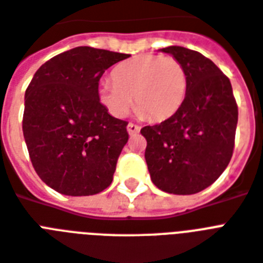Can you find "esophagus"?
Masks as SVG:
<instances>
[{
	"label": "esophagus",
	"instance_id": "esophagus-1",
	"mask_svg": "<svg viewBox=\"0 0 263 263\" xmlns=\"http://www.w3.org/2000/svg\"><path fill=\"white\" fill-rule=\"evenodd\" d=\"M127 131H128V134H129V135H136V134L140 131V127H139V125H136V124H134V123H129L127 125Z\"/></svg>",
	"mask_w": 263,
	"mask_h": 263
}]
</instances>
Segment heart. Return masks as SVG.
<instances>
[{
  "mask_svg": "<svg viewBox=\"0 0 263 263\" xmlns=\"http://www.w3.org/2000/svg\"><path fill=\"white\" fill-rule=\"evenodd\" d=\"M111 80L98 84L97 95L102 106L116 119H123L132 106V97L140 117L162 121L183 105L187 75L173 57L139 54L116 65Z\"/></svg>",
  "mask_w": 263,
  "mask_h": 263,
  "instance_id": "heart-1",
  "label": "heart"
}]
</instances>
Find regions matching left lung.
<instances>
[{
	"label": "left lung",
	"mask_w": 263,
	"mask_h": 263,
	"mask_svg": "<svg viewBox=\"0 0 263 263\" xmlns=\"http://www.w3.org/2000/svg\"><path fill=\"white\" fill-rule=\"evenodd\" d=\"M183 65V105L161 124L140 134L152 181L169 194L191 195L212 185L228 166L235 147L237 105L232 86L212 60L187 47L161 49Z\"/></svg>",
	"instance_id": "left-lung-1"
}]
</instances>
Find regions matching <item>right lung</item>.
<instances>
[{"label": "right lung", "mask_w": 263, "mask_h": 263, "mask_svg": "<svg viewBox=\"0 0 263 263\" xmlns=\"http://www.w3.org/2000/svg\"><path fill=\"white\" fill-rule=\"evenodd\" d=\"M129 54L79 46L43 64L24 97L23 134L35 172L49 187L87 196L111 184L128 142L127 121L99 102V79Z\"/></svg>", "instance_id": "1"}]
</instances>
